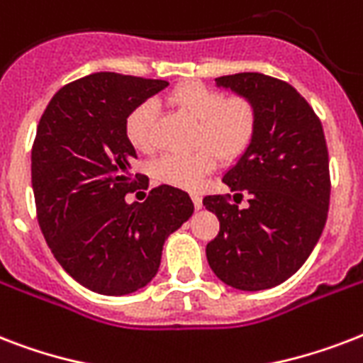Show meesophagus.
<instances>
[{
  "instance_id": "obj_1",
  "label": "esophagus",
  "mask_w": 363,
  "mask_h": 363,
  "mask_svg": "<svg viewBox=\"0 0 363 363\" xmlns=\"http://www.w3.org/2000/svg\"><path fill=\"white\" fill-rule=\"evenodd\" d=\"M190 196H192L194 207H196V209H201V205H203V199H201V196H199L198 192H192Z\"/></svg>"
}]
</instances>
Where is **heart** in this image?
Wrapping results in <instances>:
<instances>
[{
	"label": "heart",
	"instance_id": "b5f03b06",
	"mask_svg": "<svg viewBox=\"0 0 363 363\" xmlns=\"http://www.w3.org/2000/svg\"><path fill=\"white\" fill-rule=\"evenodd\" d=\"M169 104L196 122L192 154H164L152 164L156 181L177 188H198L215 169L216 156L224 162L238 160L252 141L256 109L250 99L228 96L203 82L190 81L169 94ZM158 111L152 101H143L125 118V139L137 152L150 154L156 148Z\"/></svg>",
	"mask_w": 363,
	"mask_h": 363
}]
</instances>
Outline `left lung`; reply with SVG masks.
I'll return each instance as SVG.
<instances>
[{"instance_id": "1", "label": "left lung", "mask_w": 363, "mask_h": 363, "mask_svg": "<svg viewBox=\"0 0 363 363\" xmlns=\"http://www.w3.org/2000/svg\"><path fill=\"white\" fill-rule=\"evenodd\" d=\"M252 101L256 131L222 182L232 196H205L220 232L207 245L211 269L228 286L256 292L281 284L309 258L330 207V158L320 118L288 82L262 73L218 77ZM242 195L249 205H237Z\"/></svg>"}]
</instances>
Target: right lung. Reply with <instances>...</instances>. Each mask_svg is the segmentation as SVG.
I'll return each mask as SVG.
<instances>
[{"instance_id":"right-lung-1","label":"right lung","mask_w":363,"mask_h":363,"mask_svg":"<svg viewBox=\"0 0 363 363\" xmlns=\"http://www.w3.org/2000/svg\"><path fill=\"white\" fill-rule=\"evenodd\" d=\"M165 86L94 73L60 88L37 125L31 186L39 228L58 264L92 292L125 296L147 286L165 239L194 213L190 196L169 184L152 188L143 203L125 201L148 188L147 177L131 173L137 154L125 118Z\"/></svg>"}]
</instances>
